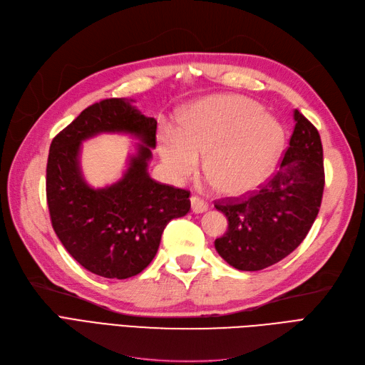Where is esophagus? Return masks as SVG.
<instances>
[{
  "label": "esophagus",
  "mask_w": 365,
  "mask_h": 365,
  "mask_svg": "<svg viewBox=\"0 0 365 365\" xmlns=\"http://www.w3.org/2000/svg\"><path fill=\"white\" fill-rule=\"evenodd\" d=\"M190 205H192L193 213H204L208 210V204L204 200H201L200 196H192L190 197Z\"/></svg>",
  "instance_id": "esophagus-1"
}]
</instances>
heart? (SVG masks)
I'll return each instance as SVG.
<instances>
[{"mask_svg": "<svg viewBox=\"0 0 365 365\" xmlns=\"http://www.w3.org/2000/svg\"><path fill=\"white\" fill-rule=\"evenodd\" d=\"M283 148L282 126L248 98L220 96L193 105L180 130L160 143L165 170L175 180L202 172L225 196L251 193L269 178Z\"/></svg>", "mask_w": 365, "mask_h": 365, "instance_id": "heart-1", "label": "heart"}]
</instances>
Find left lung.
Masks as SVG:
<instances>
[{"label": "left lung", "instance_id": "left-lung-1", "mask_svg": "<svg viewBox=\"0 0 365 365\" xmlns=\"http://www.w3.org/2000/svg\"><path fill=\"white\" fill-rule=\"evenodd\" d=\"M295 128L280 168L251 196L215 204L228 219L215 248L239 271H260L291 254L307 236L323 200V146L317 128L294 111Z\"/></svg>", "mask_w": 365, "mask_h": 365}]
</instances>
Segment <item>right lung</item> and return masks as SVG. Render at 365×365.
Masks as SVG:
<instances>
[{
    "mask_svg": "<svg viewBox=\"0 0 365 365\" xmlns=\"http://www.w3.org/2000/svg\"><path fill=\"white\" fill-rule=\"evenodd\" d=\"M132 102L106 98L83 109L53 138L47 163V204L54 233L85 269L118 280L145 269L155 257L165 225L190 210L189 190L149 176L157 120L143 115ZM105 131L130 133L142 145L121 180L93 190L80 170V145Z\"/></svg>",
    "mask_w": 365,
    "mask_h": 365,
    "instance_id": "1",
    "label": "right lung"
}]
</instances>
